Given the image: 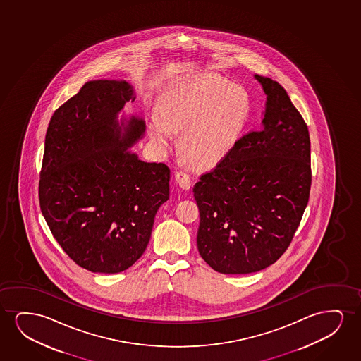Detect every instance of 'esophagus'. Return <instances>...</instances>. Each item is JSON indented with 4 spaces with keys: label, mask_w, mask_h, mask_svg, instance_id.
Instances as JSON below:
<instances>
[{
    "label": "esophagus",
    "mask_w": 361,
    "mask_h": 361,
    "mask_svg": "<svg viewBox=\"0 0 361 361\" xmlns=\"http://www.w3.org/2000/svg\"><path fill=\"white\" fill-rule=\"evenodd\" d=\"M175 180H176L178 186L183 188V190H188L191 188V178H190V175L185 173V171H176L175 173Z\"/></svg>",
    "instance_id": "34e87169"
}]
</instances>
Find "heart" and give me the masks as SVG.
<instances>
[{"instance_id": "1", "label": "heart", "mask_w": 361, "mask_h": 361, "mask_svg": "<svg viewBox=\"0 0 361 361\" xmlns=\"http://www.w3.org/2000/svg\"><path fill=\"white\" fill-rule=\"evenodd\" d=\"M252 97L240 85L218 75L198 74L170 85L149 121V137L168 153L180 134L188 161L211 166L232 153L252 117Z\"/></svg>"}]
</instances>
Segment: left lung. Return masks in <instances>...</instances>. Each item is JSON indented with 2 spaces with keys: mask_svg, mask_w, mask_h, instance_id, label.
<instances>
[{
  "mask_svg": "<svg viewBox=\"0 0 361 361\" xmlns=\"http://www.w3.org/2000/svg\"><path fill=\"white\" fill-rule=\"evenodd\" d=\"M267 94L262 128L193 186L200 255L221 274L260 271L291 243L311 190L307 124L281 85L260 75Z\"/></svg>",
  "mask_w": 361,
  "mask_h": 361,
  "instance_id": "left-lung-1",
  "label": "left lung"
}]
</instances>
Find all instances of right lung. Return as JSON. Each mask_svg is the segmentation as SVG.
Instances as JSON below:
<instances>
[{
    "instance_id": "add662e5",
    "label": "right lung",
    "mask_w": 361,
    "mask_h": 361,
    "mask_svg": "<svg viewBox=\"0 0 361 361\" xmlns=\"http://www.w3.org/2000/svg\"><path fill=\"white\" fill-rule=\"evenodd\" d=\"M134 99L123 80L89 81L55 111L45 134L40 209L60 247L89 271L132 267L169 200L170 169L128 150L143 137V119L119 127L117 116Z\"/></svg>"
}]
</instances>
